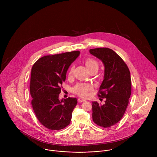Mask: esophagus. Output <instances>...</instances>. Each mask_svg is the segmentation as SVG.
I'll return each instance as SVG.
<instances>
[{
	"label": "esophagus",
	"mask_w": 157,
	"mask_h": 157,
	"mask_svg": "<svg viewBox=\"0 0 157 157\" xmlns=\"http://www.w3.org/2000/svg\"><path fill=\"white\" fill-rule=\"evenodd\" d=\"M86 101V100H85V99H83V98H78V103H82V102H83V101Z\"/></svg>",
	"instance_id": "1"
}]
</instances>
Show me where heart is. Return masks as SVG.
Instances as JSON below:
<instances>
[{
  "label": "heart",
  "instance_id": "1",
  "mask_svg": "<svg viewBox=\"0 0 157 157\" xmlns=\"http://www.w3.org/2000/svg\"><path fill=\"white\" fill-rule=\"evenodd\" d=\"M85 63L88 69L91 71L93 70H98L99 65L98 63L94 59L88 58L85 60ZM74 66H72L69 69V73H68V77H71L74 72ZM92 90V86L90 84L88 83H79L74 88V92L76 94L83 97H86L88 95V92Z\"/></svg>",
  "mask_w": 157,
  "mask_h": 157
}]
</instances>
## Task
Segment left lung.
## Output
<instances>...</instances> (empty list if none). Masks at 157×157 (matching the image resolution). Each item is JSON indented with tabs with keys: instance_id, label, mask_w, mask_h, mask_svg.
I'll return each instance as SVG.
<instances>
[{
	"instance_id": "obj_1",
	"label": "left lung",
	"mask_w": 157,
	"mask_h": 157,
	"mask_svg": "<svg viewBox=\"0 0 157 157\" xmlns=\"http://www.w3.org/2000/svg\"><path fill=\"white\" fill-rule=\"evenodd\" d=\"M90 53L102 61L105 65L104 80L98 93L105 103L92 102V120L103 128L117 123L123 117L131 94L129 69L124 60L111 49H90Z\"/></svg>"
}]
</instances>
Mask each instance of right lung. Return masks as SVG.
Returning <instances> with one entry per match:
<instances>
[{
    "instance_id": "obj_1",
    "label": "right lung",
    "mask_w": 157,
    "mask_h": 157,
    "mask_svg": "<svg viewBox=\"0 0 157 157\" xmlns=\"http://www.w3.org/2000/svg\"><path fill=\"white\" fill-rule=\"evenodd\" d=\"M80 51L45 56L38 59L31 69L30 94L31 105L36 116L45 128L58 131L69 124L75 98L60 100L62 83L67 69L78 57Z\"/></svg>"
}]
</instances>
